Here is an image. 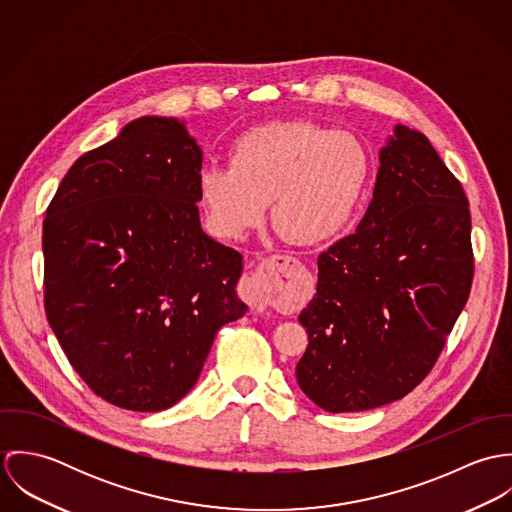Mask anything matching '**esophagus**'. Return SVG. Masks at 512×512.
Returning a JSON list of instances; mask_svg holds the SVG:
<instances>
[{
	"mask_svg": "<svg viewBox=\"0 0 512 512\" xmlns=\"http://www.w3.org/2000/svg\"><path fill=\"white\" fill-rule=\"evenodd\" d=\"M295 260L290 256H270L264 260L252 276L244 280L242 297L248 301L252 311H264L276 288L288 284V278L295 268Z\"/></svg>",
	"mask_w": 512,
	"mask_h": 512,
	"instance_id": "esophagus-1",
	"label": "esophagus"
}]
</instances>
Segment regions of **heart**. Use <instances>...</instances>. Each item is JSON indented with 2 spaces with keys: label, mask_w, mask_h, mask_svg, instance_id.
Masks as SVG:
<instances>
[{
  "label": "heart",
  "mask_w": 512,
  "mask_h": 512,
  "mask_svg": "<svg viewBox=\"0 0 512 512\" xmlns=\"http://www.w3.org/2000/svg\"><path fill=\"white\" fill-rule=\"evenodd\" d=\"M229 165L201 173L211 226L238 238L270 217L293 244H321L353 219L370 175L361 140L307 120L272 122L244 132Z\"/></svg>",
  "instance_id": "b5f03b06"
}]
</instances>
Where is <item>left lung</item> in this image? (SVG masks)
<instances>
[{"label": "left lung", "instance_id": "8db88e82", "mask_svg": "<svg viewBox=\"0 0 512 512\" xmlns=\"http://www.w3.org/2000/svg\"><path fill=\"white\" fill-rule=\"evenodd\" d=\"M378 161L365 217L317 258V293L299 313L309 343L297 384L333 414L412 392L473 282L469 203L430 140L396 124Z\"/></svg>", "mask_w": 512, "mask_h": 512}]
</instances>
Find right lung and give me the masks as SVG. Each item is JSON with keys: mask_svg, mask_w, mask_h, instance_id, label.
Returning a JSON list of instances; mask_svg holds the SVG:
<instances>
[{"mask_svg": "<svg viewBox=\"0 0 512 512\" xmlns=\"http://www.w3.org/2000/svg\"><path fill=\"white\" fill-rule=\"evenodd\" d=\"M203 149L177 118L144 116L74 161L43 222L45 311L102 400L159 412L199 380L236 295L242 254L203 228Z\"/></svg>", "mask_w": 512, "mask_h": 512, "instance_id": "add662e5", "label": "right lung"}]
</instances>
